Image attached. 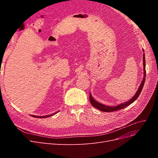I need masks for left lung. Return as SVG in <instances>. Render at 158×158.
Returning a JSON list of instances; mask_svg holds the SVG:
<instances>
[{"label":"left lung","mask_w":158,"mask_h":158,"mask_svg":"<svg viewBox=\"0 0 158 158\" xmlns=\"http://www.w3.org/2000/svg\"><path fill=\"white\" fill-rule=\"evenodd\" d=\"M143 51L144 52V50H143ZM143 70H144V76H143V78L142 80V82H141L140 86H139L138 89L137 90L136 93L135 94V95H134L133 97H132L129 101H128L127 102H126L124 103L120 104L117 106H105L103 105L101 103L97 102L96 101H95L94 99L93 98L92 95L91 94H89V101L90 103L92 104V105L94 107L97 108L98 110H99L101 111H104V112H111V111H118L120 110H122L124 107H126L127 106H128L129 105H130L131 104H132L133 102H135L137 98L139 97L140 93L142 92V88L143 87L144 83H145V77H146V70H145V54H143Z\"/></svg>","instance_id":"1"}]
</instances>
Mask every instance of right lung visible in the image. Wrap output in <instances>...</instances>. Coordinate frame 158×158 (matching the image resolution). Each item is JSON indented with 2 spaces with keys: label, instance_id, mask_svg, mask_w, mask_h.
Returning <instances> with one entry per match:
<instances>
[{
  "label": "right lung",
  "instance_id": "1",
  "mask_svg": "<svg viewBox=\"0 0 158 158\" xmlns=\"http://www.w3.org/2000/svg\"><path fill=\"white\" fill-rule=\"evenodd\" d=\"M58 112V111H57ZM56 113H54L52 114H50V115H47V116H42V117H38V116H35V115H32V117H35V118H47V117H51V116L55 114Z\"/></svg>",
  "mask_w": 158,
  "mask_h": 158
}]
</instances>
